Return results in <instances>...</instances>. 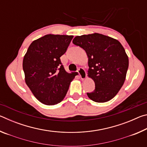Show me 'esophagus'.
Returning a JSON list of instances; mask_svg holds the SVG:
<instances>
[{
	"label": "esophagus",
	"mask_w": 147,
	"mask_h": 147,
	"mask_svg": "<svg viewBox=\"0 0 147 147\" xmlns=\"http://www.w3.org/2000/svg\"><path fill=\"white\" fill-rule=\"evenodd\" d=\"M78 73L80 75V78L84 80H85L87 77V74H86V71L84 70L83 68H78Z\"/></svg>",
	"instance_id": "34e87169"
}]
</instances>
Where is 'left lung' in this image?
<instances>
[{
	"label": "left lung",
	"mask_w": 147,
	"mask_h": 147,
	"mask_svg": "<svg viewBox=\"0 0 147 147\" xmlns=\"http://www.w3.org/2000/svg\"><path fill=\"white\" fill-rule=\"evenodd\" d=\"M73 43L82 48L88 58V76L95 89L88 96L96 102L110 100L126 79L129 61L124 47L117 39L98 33L76 36Z\"/></svg>",
	"instance_id": "8db88e82"
}]
</instances>
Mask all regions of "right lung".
Wrapping results in <instances>:
<instances>
[{
    "label": "right lung",
    "instance_id": "1",
    "mask_svg": "<svg viewBox=\"0 0 147 147\" xmlns=\"http://www.w3.org/2000/svg\"><path fill=\"white\" fill-rule=\"evenodd\" d=\"M73 36L47 34L29 46L24 56V80L35 97L45 105H55L65 96L78 73H67L60 57Z\"/></svg>",
    "mask_w": 147,
    "mask_h": 147
}]
</instances>
